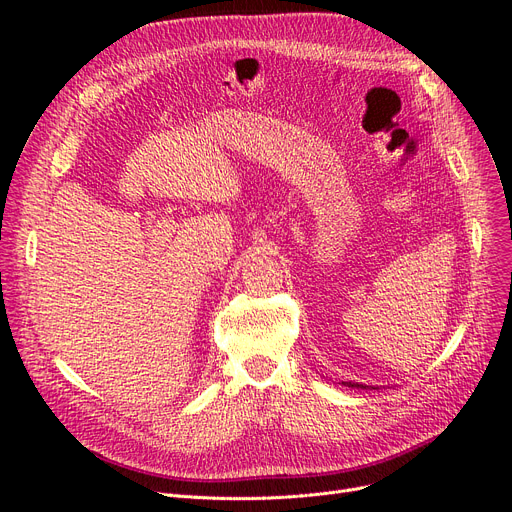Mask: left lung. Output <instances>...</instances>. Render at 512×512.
<instances>
[{"label":"left lung","instance_id":"left-lung-1","mask_svg":"<svg viewBox=\"0 0 512 512\" xmlns=\"http://www.w3.org/2000/svg\"><path fill=\"white\" fill-rule=\"evenodd\" d=\"M346 386H351V388H365L363 384H353V382H344Z\"/></svg>","mask_w":512,"mask_h":512}]
</instances>
